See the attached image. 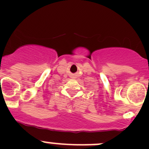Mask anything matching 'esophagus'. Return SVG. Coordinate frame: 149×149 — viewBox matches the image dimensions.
I'll list each match as a JSON object with an SVG mask.
<instances>
[{"instance_id": "34e87169", "label": "esophagus", "mask_w": 149, "mask_h": 149, "mask_svg": "<svg viewBox=\"0 0 149 149\" xmlns=\"http://www.w3.org/2000/svg\"><path fill=\"white\" fill-rule=\"evenodd\" d=\"M71 78H73V79H74V78H76V76H75L74 74H73V75H72V76H71Z\"/></svg>"}]
</instances>
